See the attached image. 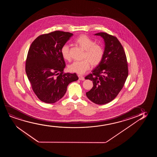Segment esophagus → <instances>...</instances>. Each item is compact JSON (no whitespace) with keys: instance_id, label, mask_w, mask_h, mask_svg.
<instances>
[{"instance_id":"1","label":"esophagus","mask_w":157,"mask_h":157,"mask_svg":"<svg viewBox=\"0 0 157 157\" xmlns=\"http://www.w3.org/2000/svg\"><path fill=\"white\" fill-rule=\"evenodd\" d=\"M78 77H79V79L80 80H85V78L82 75H78Z\"/></svg>"}]
</instances>
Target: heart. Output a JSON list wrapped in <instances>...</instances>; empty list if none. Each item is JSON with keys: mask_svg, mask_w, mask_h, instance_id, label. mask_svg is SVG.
Here are the masks:
<instances>
[{"mask_svg": "<svg viewBox=\"0 0 157 157\" xmlns=\"http://www.w3.org/2000/svg\"><path fill=\"white\" fill-rule=\"evenodd\" d=\"M75 42L85 50L84 60L73 62L68 67L69 70L78 74L85 73L90 68V64L96 66L101 62L104 55V49L102 45L95 43L94 41L86 35L82 34L75 40ZM60 53L65 60L70 59L69 46L67 44L63 45Z\"/></svg>", "mask_w": 157, "mask_h": 157, "instance_id": "1", "label": "heart"}]
</instances>
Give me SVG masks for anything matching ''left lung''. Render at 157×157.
Instances as JSON below:
<instances>
[{
    "label": "left lung",
    "mask_w": 157,
    "mask_h": 157,
    "mask_svg": "<svg viewBox=\"0 0 157 157\" xmlns=\"http://www.w3.org/2000/svg\"><path fill=\"white\" fill-rule=\"evenodd\" d=\"M95 35L104 40V55L92 73L85 78L93 84L86 94L93 102L104 105L114 100L122 89L128 75V67L124 50L116 37L103 32Z\"/></svg>",
    "instance_id": "left-lung-1"
}]
</instances>
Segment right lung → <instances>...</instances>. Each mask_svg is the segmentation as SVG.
I'll use <instances>...</instances> for the list:
<instances>
[{
  "label": "right lung",
  "instance_id": "obj_1",
  "mask_svg": "<svg viewBox=\"0 0 157 157\" xmlns=\"http://www.w3.org/2000/svg\"><path fill=\"white\" fill-rule=\"evenodd\" d=\"M72 36L59 30L41 35L28 50L26 74L35 94L45 103L60 100L68 85L78 79L76 73H63L65 63L60 53L62 47Z\"/></svg>",
  "mask_w": 157,
  "mask_h": 157
}]
</instances>
